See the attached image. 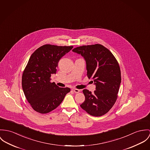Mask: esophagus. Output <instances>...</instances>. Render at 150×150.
<instances>
[{"label":"esophagus","mask_w":150,"mask_h":150,"mask_svg":"<svg viewBox=\"0 0 150 150\" xmlns=\"http://www.w3.org/2000/svg\"><path fill=\"white\" fill-rule=\"evenodd\" d=\"M72 90L73 91H74L75 93H79L80 92V90H78V89H76V88H72Z\"/></svg>","instance_id":"obj_1"}]
</instances>
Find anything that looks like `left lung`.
Listing matches in <instances>:
<instances>
[{"label":"left lung","instance_id":"obj_1","mask_svg":"<svg viewBox=\"0 0 150 150\" xmlns=\"http://www.w3.org/2000/svg\"><path fill=\"white\" fill-rule=\"evenodd\" d=\"M72 51L84 57L87 77L93 79L96 86L94 94L83 90L85 100L81 107L93 116H103L113 107L117 98L121 78L116 59L108 49L98 44L79 47Z\"/></svg>","mask_w":150,"mask_h":150}]
</instances>
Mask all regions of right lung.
<instances>
[{"instance_id":"1","label":"right lung","mask_w":150,"mask_h":150,"mask_svg":"<svg viewBox=\"0 0 150 150\" xmlns=\"http://www.w3.org/2000/svg\"><path fill=\"white\" fill-rule=\"evenodd\" d=\"M73 48L72 46L44 45L31 55L22 77L25 96L34 110L45 114L56 109L70 91L50 82L56 74L60 59Z\"/></svg>"}]
</instances>
